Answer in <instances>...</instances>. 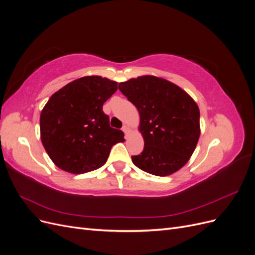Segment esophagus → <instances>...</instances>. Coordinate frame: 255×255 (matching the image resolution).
<instances>
[{
	"mask_svg": "<svg viewBox=\"0 0 255 255\" xmlns=\"http://www.w3.org/2000/svg\"><path fill=\"white\" fill-rule=\"evenodd\" d=\"M122 130H123V132H125L126 136H128V133H129L130 128H129L128 126H123V128H122Z\"/></svg>",
	"mask_w": 255,
	"mask_h": 255,
	"instance_id": "34e87169",
	"label": "esophagus"
}]
</instances>
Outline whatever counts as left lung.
Masks as SVG:
<instances>
[{"instance_id":"8db88e82","label":"left lung","mask_w":255,"mask_h":255,"mask_svg":"<svg viewBox=\"0 0 255 255\" xmlns=\"http://www.w3.org/2000/svg\"><path fill=\"white\" fill-rule=\"evenodd\" d=\"M140 116L144 146L132 161L141 170L166 176L187 163L200 137V111L186 91L153 75L119 84Z\"/></svg>"}]
</instances>
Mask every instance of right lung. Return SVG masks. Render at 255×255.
<instances>
[{"label":"right lung","instance_id":"1","mask_svg":"<svg viewBox=\"0 0 255 255\" xmlns=\"http://www.w3.org/2000/svg\"><path fill=\"white\" fill-rule=\"evenodd\" d=\"M117 82L92 75L67 84L52 95L40 114V138L61 170L81 174L102 167L112 146L125 141L121 129L110 126L103 104Z\"/></svg>","mask_w":255,"mask_h":255}]
</instances>
